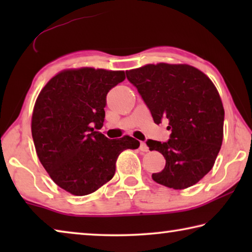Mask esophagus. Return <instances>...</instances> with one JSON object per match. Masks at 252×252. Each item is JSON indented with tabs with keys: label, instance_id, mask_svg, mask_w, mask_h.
<instances>
[{
	"label": "esophagus",
	"instance_id": "34e87169",
	"mask_svg": "<svg viewBox=\"0 0 252 252\" xmlns=\"http://www.w3.org/2000/svg\"><path fill=\"white\" fill-rule=\"evenodd\" d=\"M140 150H141L142 152H147L149 150L146 142H140Z\"/></svg>",
	"mask_w": 252,
	"mask_h": 252
}]
</instances>
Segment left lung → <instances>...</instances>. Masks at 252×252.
I'll list each match as a JSON object with an SVG mask.
<instances>
[{"label": "left lung", "instance_id": "obj_1", "mask_svg": "<svg viewBox=\"0 0 252 252\" xmlns=\"http://www.w3.org/2000/svg\"><path fill=\"white\" fill-rule=\"evenodd\" d=\"M126 74L155 123L169 120L168 141H147L150 151L165 159L164 169L152 179L176 190L195 185L212 169L222 144L224 110L215 84L187 64H148Z\"/></svg>", "mask_w": 252, "mask_h": 252}]
</instances>
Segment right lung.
Wrapping results in <instances>:
<instances>
[{
    "label": "right lung",
    "instance_id": "add662e5",
    "mask_svg": "<svg viewBox=\"0 0 252 252\" xmlns=\"http://www.w3.org/2000/svg\"><path fill=\"white\" fill-rule=\"evenodd\" d=\"M126 79L123 71L83 67L60 72L42 89L32 114L37 157L67 192L87 195L113 178L116 162L140 142L129 135L110 140L100 130L106 94Z\"/></svg>",
    "mask_w": 252,
    "mask_h": 252
}]
</instances>
